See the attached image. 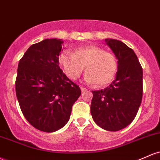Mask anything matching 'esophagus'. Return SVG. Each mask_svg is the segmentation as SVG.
I'll return each instance as SVG.
<instances>
[{
  "label": "esophagus",
  "instance_id": "1",
  "mask_svg": "<svg viewBox=\"0 0 160 160\" xmlns=\"http://www.w3.org/2000/svg\"><path fill=\"white\" fill-rule=\"evenodd\" d=\"M80 89H81L82 92H86V91H87V89L85 88V87H80Z\"/></svg>",
  "mask_w": 160,
  "mask_h": 160
}]
</instances>
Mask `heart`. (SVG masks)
I'll list each match as a JSON object with an SVG mask.
<instances>
[{"instance_id":"b5f03b06","label":"heart","mask_w":160,"mask_h":160,"mask_svg":"<svg viewBox=\"0 0 160 160\" xmlns=\"http://www.w3.org/2000/svg\"><path fill=\"white\" fill-rule=\"evenodd\" d=\"M58 62L65 74L71 80L78 78L85 67V82L95 83L99 87L112 83L118 71L116 57L96 45L77 48L73 52L64 51L59 54Z\"/></svg>"}]
</instances>
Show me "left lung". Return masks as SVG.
<instances>
[{"mask_svg":"<svg viewBox=\"0 0 160 160\" xmlns=\"http://www.w3.org/2000/svg\"><path fill=\"white\" fill-rule=\"evenodd\" d=\"M118 60L115 80L104 89L92 91L91 115L102 129L118 131L137 115L143 95V70L134 52L119 40L106 38Z\"/></svg>","mask_w":160,"mask_h":160,"instance_id":"1","label":"left lung"}]
</instances>
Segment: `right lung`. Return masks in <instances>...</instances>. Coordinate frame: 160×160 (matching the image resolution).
I'll return each mask as SVG.
<instances>
[{
	"label": "right lung",
	"instance_id": "1",
	"mask_svg": "<svg viewBox=\"0 0 160 160\" xmlns=\"http://www.w3.org/2000/svg\"><path fill=\"white\" fill-rule=\"evenodd\" d=\"M63 43L47 38L32 45L18 64L16 93L21 111L32 126L44 132L65 125L81 94L59 67Z\"/></svg>",
	"mask_w": 160,
	"mask_h": 160
}]
</instances>
